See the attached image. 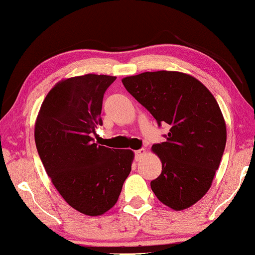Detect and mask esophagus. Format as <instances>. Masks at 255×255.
Wrapping results in <instances>:
<instances>
[{"instance_id":"esophagus-1","label":"esophagus","mask_w":255,"mask_h":255,"mask_svg":"<svg viewBox=\"0 0 255 255\" xmlns=\"http://www.w3.org/2000/svg\"><path fill=\"white\" fill-rule=\"evenodd\" d=\"M144 154H146V150H144L143 148H142V149L136 150V151H135V158H136V159H140Z\"/></svg>"}]
</instances>
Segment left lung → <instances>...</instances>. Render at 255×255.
Returning a JSON list of instances; mask_svg holds the SVG:
<instances>
[{
  "instance_id": "left-lung-1",
  "label": "left lung",
  "mask_w": 255,
  "mask_h": 255,
  "mask_svg": "<svg viewBox=\"0 0 255 255\" xmlns=\"http://www.w3.org/2000/svg\"><path fill=\"white\" fill-rule=\"evenodd\" d=\"M122 82L158 125H170L166 141L151 147L162 162L151 190L172 210L188 209L210 189L226 147L217 100L197 78L180 72H146Z\"/></svg>"
}]
</instances>
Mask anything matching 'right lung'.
<instances>
[{"mask_svg": "<svg viewBox=\"0 0 255 255\" xmlns=\"http://www.w3.org/2000/svg\"><path fill=\"white\" fill-rule=\"evenodd\" d=\"M115 76L61 80L50 90L35 122V143L58 193L78 212L97 217L116 204L134 152L95 143L106 90Z\"/></svg>", "mask_w": 255, "mask_h": 255, "instance_id": "1", "label": "right lung"}]
</instances>
